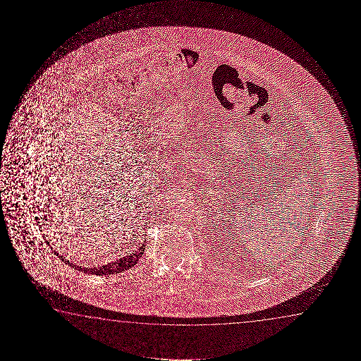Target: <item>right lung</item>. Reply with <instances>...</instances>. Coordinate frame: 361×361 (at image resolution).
Instances as JSON below:
<instances>
[{
	"mask_svg": "<svg viewBox=\"0 0 361 361\" xmlns=\"http://www.w3.org/2000/svg\"><path fill=\"white\" fill-rule=\"evenodd\" d=\"M144 245H145V242L142 244V247H139L137 252H132V254H129L127 257H121V259L116 260L114 262H109V264H106V265L97 267H79V265H75L73 262H70L69 260H66L63 255H59L58 252H54V254H56V257H60L61 262H64L65 264H68V265H70L71 267H75L76 270L86 272V274H91V275H99V276H102V275H114V274H118V272L126 271V270H128L130 267H133L134 265L139 262V259L143 257L144 249H145Z\"/></svg>",
	"mask_w": 361,
	"mask_h": 361,
	"instance_id": "add662e5",
	"label": "right lung"
}]
</instances>
